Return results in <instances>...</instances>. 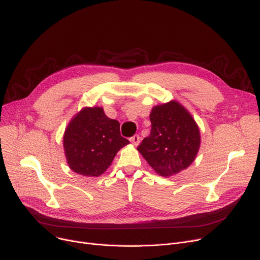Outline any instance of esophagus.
Returning a JSON list of instances; mask_svg holds the SVG:
<instances>
[{
  "label": "esophagus",
  "instance_id": "1",
  "mask_svg": "<svg viewBox=\"0 0 260 260\" xmlns=\"http://www.w3.org/2000/svg\"><path fill=\"white\" fill-rule=\"evenodd\" d=\"M129 141L135 145V146H137L139 143H140V137L138 135H135V136H133V137L129 139Z\"/></svg>",
  "mask_w": 260,
  "mask_h": 260
}]
</instances>
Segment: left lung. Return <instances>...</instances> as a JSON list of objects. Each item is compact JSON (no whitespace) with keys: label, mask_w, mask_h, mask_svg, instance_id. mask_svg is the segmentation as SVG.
Listing matches in <instances>:
<instances>
[{"label":"left lung","mask_w":260,"mask_h":260,"mask_svg":"<svg viewBox=\"0 0 260 260\" xmlns=\"http://www.w3.org/2000/svg\"><path fill=\"white\" fill-rule=\"evenodd\" d=\"M151 134L137 147L157 174L170 177L192 165L200 146L197 123L177 101L154 106Z\"/></svg>","instance_id":"8db88e82"}]
</instances>
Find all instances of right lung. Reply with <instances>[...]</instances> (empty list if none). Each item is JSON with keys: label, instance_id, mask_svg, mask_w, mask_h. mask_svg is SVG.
<instances>
[{"label": "right lung", "instance_id": "obj_1", "mask_svg": "<svg viewBox=\"0 0 260 260\" xmlns=\"http://www.w3.org/2000/svg\"><path fill=\"white\" fill-rule=\"evenodd\" d=\"M129 141L120 134V123L102 107H84L67 125L63 146L71 170L86 177L102 175Z\"/></svg>", "mask_w": 260, "mask_h": 260}]
</instances>
